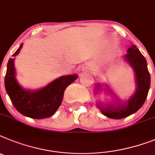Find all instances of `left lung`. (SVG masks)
<instances>
[{
  "label": "left lung",
  "mask_w": 155,
  "mask_h": 155,
  "mask_svg": "<svg viewBox=\"0 0 155 155\" xmlns=\"http://www.w3.org/2000/svg\"><path fill=\"white\" fill-rule=\"evenodd\" d=\"M127 51L128 54L125 55V57L136 74L137 91L126 104H118L117 107H114L113 105L108 106L105 108L100 107L102 113L110 118H124L137 112L143 105L150 88V76L146 59L137 46L132 45ZM97 88H99L100 86H97Z\"/></svg>",
  "instance_id": "left-lung-1"
}]
</instances>
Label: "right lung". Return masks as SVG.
<instances>
[{
    "mask_svg": "<svg viewBox=\"0 0 155 155\" xmlns=\"http://www.w3.org/2000/svg\"><path fill=\"white\" fill-rule=\"evenodd\" d=\"M22 47L21 45L12 56L18 55ZM15 75L14 59L10 58L5 79L6 92L19 113L34 119L51 117L61 104L66 88L78 78L77 75L60 77L41 89L31 92L23 89L18 84Z\"/></svg>",
    "mask_w": 155,
    "mask_h": 155,
    "instance_id": "obj_1",
    "label": "right lung"
}]
</instances>
